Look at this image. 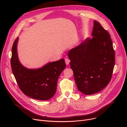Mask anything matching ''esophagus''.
<instances>
[{"instance_id": "obj_1", "label": "esophagus", "mask_w": 127, "mask_h": 127, "mask_svg": "<svg viewBox=\"0 0 127 127\" xmlns=\"http://www.w3.org/2000/svg\"><path fill=\"white\" fill-rule=\"evenodd\" d=\"M65 61L66 64V65H68V64H69V62H70V59H68V58H66V59H65Z\"/></svg>"}]
</instances>
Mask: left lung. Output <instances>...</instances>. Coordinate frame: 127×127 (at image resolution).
<instances>
[{
  "label": "left lung",
  "mask_w": 127,
  "mask_h": 127,
  "mask_svg": "<svg viewBox=\"0 0 127 127\" xmlns=\"http://www.w3.org/2000/svg\"><path fill=\"white\" fill-rule=\"evenodd\" d=\"M92 35L68 54L77 88L86 95L96 94L109 83L115 63L111 35L96 21Z\"/></svg>",
  "instance_id": "left-lung-1"
}]
</instances>
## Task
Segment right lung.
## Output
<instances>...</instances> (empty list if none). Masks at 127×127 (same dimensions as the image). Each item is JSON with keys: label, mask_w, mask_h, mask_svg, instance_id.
<instances>
[{"label": "right lung", "mask_w": 127, "mask_h": 127, "mask_svg": "<svg viewBox=\"0 0 127 127\" xmlns=\"http://www.w3.org/2000/svg\"><path fill=\"white\" fill-rule=\"evenodd\" d=\"M18 39L17 37L12 45L10 64L19 88L25 95L35 99H50L56 93L58 79L66 67L64 59L49 63L38 69L26 68L18 59Z\"/></svg>", "instance_id": "obj_1"}]
</instances>
